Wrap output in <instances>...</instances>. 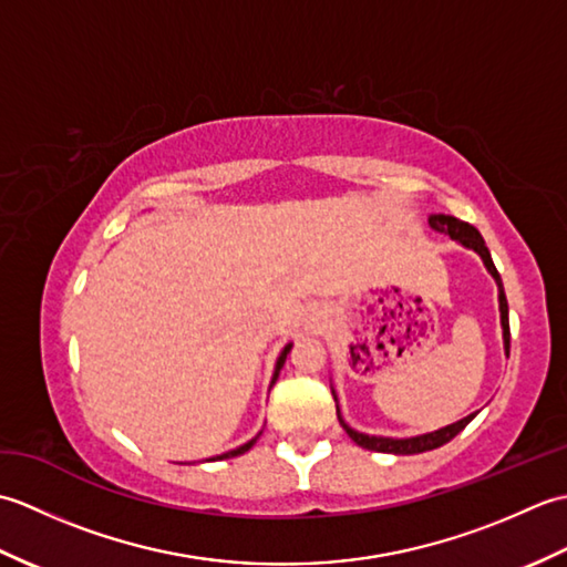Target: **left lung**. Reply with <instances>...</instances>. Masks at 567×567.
<instances>
[{
    "mask_svg": "<svg viewBox=\"0 0 567 567\" xmlns=\"http://www.w3.org/2000/svg\"><path fill=\"white\" fill-rule=\"evenodd\" d=\"M429 226L433 228V231L449 234L451 238L461 240L463 246L477 250L480 258L485 260L487 270L492 272V277H495L497 287H499V311H502V329H504V348H507V353H509V307H507V295H504L502 277H499V272H497V268H495V262H492V256H489V250H487V246H485V238L480 236V231H477V228H475L473 224L455 219V216H445V214L431 216ZM475 414H477V412H475ZM475 414H470V416H465V419H461V421H455V424H451V426L439 429V431H433V433H424V436H414V439H382V436H368V433H358V431H353L351 426H348L346 421L341 419V414H339V421H341V426L346 429L348 436H351L358 445H363V449H368V451L396 453V455H414V453L433 451V449H439V445L453 441V439L457 436V433H461V431L470 424V421L475 419Z\"/></svg>",
    "mask_w": 567,
    "mask_h": 567,
    "instance_id": "obj_1",
    "label": "left lung"
}]
</instances>
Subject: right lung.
<instances>
[{"label": "right lung", "mask_w": 567, "mask_h": 567, "mask_svg": "<svg viewBox=\"0 0 567 567\" xmlns=\"http://www.w3.org/2000/svg\"><path fill=\"white\" fill-rule=\"evenodd\" d=\"M292 351V343H287L285 346V351L280 353V358H277V365H275V378L272 380H277V375H280V370H282V365H285V360H287V353ZM258 439V436H256ZM256 439L252 441H248V443H244L240 445V449H236V451H228V453H224V455H216V461H224V457H234V455H240V453H246L252 443H256Z\"/></svg>", "instance_id": "add662e5"}]
</instances>
